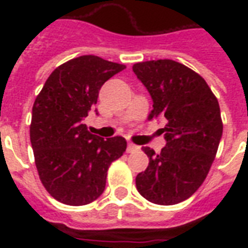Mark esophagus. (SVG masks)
Returning <instances> with one entry per match:
<instances>
[{
  "mask_svg": "<svg viewBox=\"0 0 248 248\" xmlns=\"http://www.w3.org/2000/svg\"><path fill=\"white\" fill-rule=\"evenodd\" d=\"M140 150V147L137 145H134V143H129L127 145V153H135V151Z\"/></svg>",
  "mask_w": 248,
  "mask_h": 248,
  "instance_id": "esophagus-1",
  "label": "esophagus"
}]
</instances>
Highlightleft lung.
Here are the masks:
<instances>
[{"mask_svg": "<svg viewBox=\"0 0 248 248\" xmlns=\"http://www.w3.org/2000/svg\"><path fill=\"white\" fill-rule=\"evenodd\" d=\"M133 71L153 98L149 118L167 121L161 154L142 149L149 166L135 178L137 190L151 203L177 204L201 187L215 159L223 133L218 99L198 73L172 60L138 62Z\"/></svg>", "mask_w": 248, "mask_h": 248, "instance_id": "8db88e82", "label": "left lung"}]
</instances>
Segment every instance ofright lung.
I'll list each match as a JSON object with an SVG mask.
<instances>
[{"mask_svg": "<svg viewBox=\"0 0 248 248\" xmlns=\"http://www.w3.org/2000/svg\"><path fill=\"white\" fill-rule=\"evenodd\" d=\"M126 67L97 56H82L53 71L33 105L30 142L46 191L69 206L89 204L106 186L111 162L126 150L122 137L103 140L82 124L99 89Z\"/></svg>", "mask_w": 248, "mask_h": 248, "instance_id": "obj_1", "label": "right lung"}]
</instances>
